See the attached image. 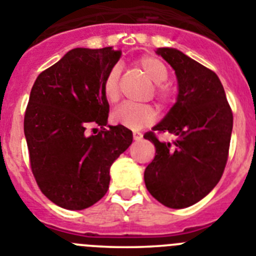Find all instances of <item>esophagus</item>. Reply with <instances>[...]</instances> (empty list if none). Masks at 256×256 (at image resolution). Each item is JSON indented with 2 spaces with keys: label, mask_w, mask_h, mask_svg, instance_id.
<instances>
[{
  "label": "esophagus",
  "mask_w": 256,
  "mask_h": 256,
  "mask_svg": "<svg viewBox=\"0 0 256 256\" xmlns=\"http://www.w3.org/2000/svg\"><path fill=\"white\" fill-rule=\"evenodd\" d=\"M133 140H134V141H141V140H142V133L133 132Z\"/></svg>",
  "instance_id": "esophagus-1"
}]
</instances>
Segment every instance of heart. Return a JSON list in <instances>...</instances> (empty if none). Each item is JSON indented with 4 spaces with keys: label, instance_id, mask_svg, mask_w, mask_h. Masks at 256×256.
<instances>
[{
    "label": "heart",
    "instance_id": "1",
    "mask_svg": "<svg viewBox=\"0 0 256 256\" xmlns=\"http://www.w3.org/2000/svg\"><path fill=\"white\" fill-rule=\"evenodd\" d=\"M144 76L150 79L154 84V96L158 98L162 105H169L173 101L174 92L170 86L166 84L165 80L168 78V70L162 64V61L151 55H144L136 61ZM119 76L120 69L118 65L108 70L102 80V94L110 104H114L120 97V86H119ZM156 112L154 108L148 104L136 105V104H122L112 112V120L119 126L138 130L141 128L154 123Z\"/></svg>",
    "mask_w": 256,
    "mask_h": 256
}]
</instances>
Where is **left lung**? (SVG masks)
Returning a JSON list of instances; mask_svg holds the SVG:
<instances>
[{"instance_id": "8db88e82", "label": "left lung", "mask_w": 256, "mask_h": 256, "mask_svg": "<svg viewBox=\"0 0 256 256\" xmlns=\"http://www.w3.org/2000/svg\"><path fill=\"white\" fill-rule=\"evenodd\" d=\"M178 79L177 102L168 115L144 133L156 148L144 170L148 192L173 209L191 206L212 191L223 176L234 126L224 88L212 70L176 48H159ZM170 132L173 142L158 134Z\"/></svg>"}]
</instances>
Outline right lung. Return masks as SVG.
<instances>
[{
  "mask_svg": "<svg viewBox=\"0 0 256 256\" xmlns=\"http://www.w3.org/2000/svg\"><path fill=\"white\" fill-rule=\"evenodd\" d=\"M120 51L74 48L44 70L24 116L29 162L38 187L54 204L82 210L105 196L110 166L132 144V130L108 126L102 80ZM97 124L102 130L86 134Z\"/></svg>",
  "mask_w": 256,
  "mask_h": 256,
  "instance_id": "obj_1",
  "label": "right lung"
}]
</instances>
